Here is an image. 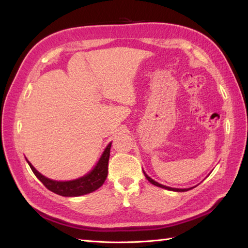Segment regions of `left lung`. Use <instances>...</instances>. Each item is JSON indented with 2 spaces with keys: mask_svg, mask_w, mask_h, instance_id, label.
<instances>
[{
  "mask_svg": "<svg viewBox=\"0 0 248 248\" xmlns=\"http://www.w3.org/2000/svg\"><path fill=\"white\" fill-rule=\"evenodd\" d=\"M143 171H144V170H143ZM144 175H145V177L147 178V180H148L150 183L154 184V186H159V187H162V188L170 189V191H173V192H186V191H188V189H192V187H191V188H173V187H170V186H163V184L157 183L156 181H155V180H154V179H151L149 176H147L145 171H144Z\"/></svg>",
  "mask_w": 248,
  "mask_h": 248,
  "instance_id": "left-lung-1",
  "label": "left lung"
}]
</instances>
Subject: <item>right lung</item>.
<instances>
[{
    "mask_svg": "<svg viewBox=\"0 0 248 248\" xmlns=\"http://www.w3.org/2000/svg\"><path fill=\"white\" fill-rule=\"evenodd\" d=\"M110 145H112V143H109L107 146V148H105L101 157H100L97 165L94 166V168L91 172L87 173V175H85L84 177H81L71 181L51 180V179L43 176L40 172L37 171L34 168V166L31 165L28 160L26 161H28L31 170H33L35 176L38 178L39 180L43 182L44 186L48 189H50L51 192L59 194L61 196H66V197L81 196V195L89 194L93 191H96V189H98L104 183L105 179L108 177V166Z\"/></svg>",
    "mask_w": 248,
    "mask_h": 248,
    "instance_id": "add662e5",
    "label": "right lung"
}]
</instances>
